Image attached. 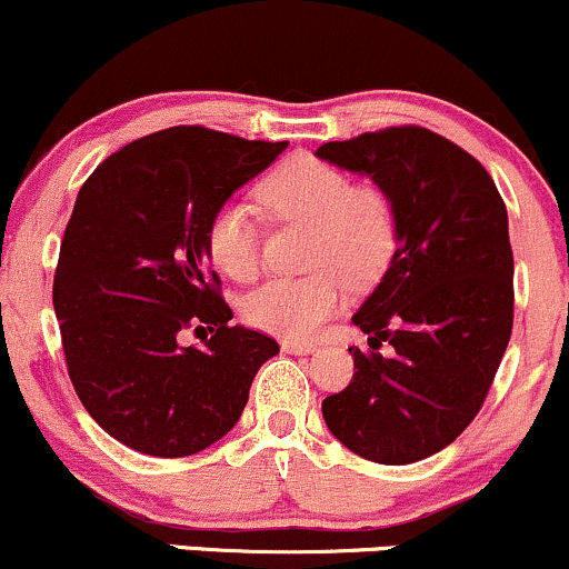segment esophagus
I'll list each match as a JSON object with an SVG mask.
<instances>
[{
    "mask_svg": "<svg viewBox=\"0 0 569 569\" xmlns=\"http://www.w3.org/2000/svg\"><path fill=\"white\" fill-rule=\"evenodd\" d=\"M317 346L313 343H300V340H282L284 353H296V357H306V353H313Z\"/></svg>",
    "mask_w": 569,
    "mask_h": 569,
    "instance_id": "1",
    "label": "esophagus"
}]
</instances>
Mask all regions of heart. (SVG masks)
I'll use <instances>...</instances> for the list:
<instances>
[{
  "mask_svg": "<svg viewBox=\"0 0 569 569\" xmlns=\"http://www.w3.org/2000/svg\"><path fill=\"white\" fill-rule=\"evenodd\" d=\"M258 202L271 218L311 226L309 277L271 279L244 300V319L258 330L284 340H306L319 332L346 303V282L367 287L389 269L399 242L391 199L322 159L298 153L260 180ZM212 266L250 282L260 269L258 229L252 212L226 202L212 212L204 233Z\"/></svg>",
  "mask_w": 569,
  "mask_h": 569,
  "instance_id": "heart-1",
  "label": "heart"
}]
</instances>
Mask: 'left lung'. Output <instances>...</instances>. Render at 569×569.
<instances>
[{
	"instance_id": "obj_1",
	"label": "left lung",
	"mask_w": 569,
	"mask_h": 569,
	"mask_svg": "<svg viewBox=\"0 0 569 569\" xmlns=\"http://www.w3.org/2000/svg\"><path fill=\"white\" fill-rule=\"evenodd\" d=\"M317 157L370 178L399 226L389 269L351 317L370 351L349 349L357 372L322 402L325 423L359 458L416 463L471 423L509 346L506 204L471 153L426 127L332 140Z\"/></svg>"
}]
</instances>
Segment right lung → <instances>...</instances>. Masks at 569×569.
I'll return each instance as SVG.
<instances>
[{"mask_svg": "<svg viewBox=\"0 0 569 569\" xmlns=\"http://www.w3.org/2000/svg\"><path fill=\"white\" fill-rule=\"evenodd\" d=\"M287 149L170 127L111 153L77 193L52 282L69 378L92 420L143 456L183 458L226 437L279 343L218 296L212 212ZM204 326L202 350L179 332Z\"/></svg>", "mask_w": 569, "mask_h": 569, "instance_id": "add662e5", "label": "right lung"}]
</instances>
